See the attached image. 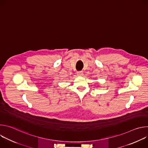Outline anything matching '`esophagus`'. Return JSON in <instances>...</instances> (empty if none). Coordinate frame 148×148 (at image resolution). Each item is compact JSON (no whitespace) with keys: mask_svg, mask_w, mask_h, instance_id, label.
Segmentation results:
<instances>
[{"mask_svg":"<svg viewBox=\"0 0 148 148\" xmlns=\"http://www.w3.org/2000/svg\"><path fill=\"white\" fill-rule=\"evenodd\" d=\"M77 75L78 76H81L83 75V73H82V71H78L77 73Z\"/></svg>","mask_w":148,"mask_h":148,"instance_id":"1","label":"esophagus"}]
</instances>
